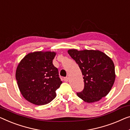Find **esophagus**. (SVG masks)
Listing matches in <instances>:
<instances>
[{"label":"esophagus","instance_id":"obj_1","mask_svg":"<svg viewBox=\"0 0 130 130\" xmlns=\"http://www.w3.org/2000/svg\"><path fill=\"white\" fill-rule=\"evenodd\" d=\"M68 80H69V78L68 77H64V78H63V80H64L65 82H68Z\"/></svg>","mask_w":130,"mask_h":130}]
</instances>
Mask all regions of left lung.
Returning <instances> with one entry per match:
<instances>
[{
    "mask_svg": "<svg viewBox=\"0 0 130 130\" xmlns=\"http://www.w3.org/2000/svg\"><path fill=\"white\" fill-rule=\"evenodd\" d=\"M68 53L79 65L84 76V89L77 93V96L85 102L93 103L107 96L116 79L112 59L99 50L70 49Z\"/></svg>",
    "mask_w": 130,
    "mask_h": 130,
    "instance_id": "obj_1",
    "label": "left lung"
}]
</instances>
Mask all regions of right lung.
Instances as JSON below:
<instances>
[{"label":"right lung","mask_w":130,"mask_h":130,"mask_svg":"<svg viewBox=\"0 0 130 130\" xmlns=\"http://www.w3.org/2000/svg\"><path fill=\"white\" fill-rule=\"evenodd\" d=\"M54 51L28 53L21 60L15 71L20 92L25 99L36 105H44L55 98L62 82L53 64Z\"/></svg>","instance_id":"add662e5"}]
</instances>
